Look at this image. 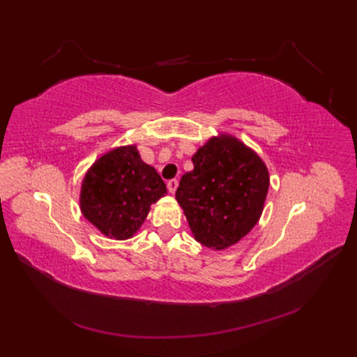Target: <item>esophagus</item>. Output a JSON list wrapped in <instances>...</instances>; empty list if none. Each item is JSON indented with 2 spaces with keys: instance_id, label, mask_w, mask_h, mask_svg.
I'll return each instance as SVG.
<instances>
[{
  "instance_id": "34e87169",
  "label": "esophagus",
  "mask_w": 357,
  "mask_h": 357,
  "mask_svg": "<svg viewBox=\"0 0 357 357\" xmlns=\"http://www.w3.org/2000/svg\"><path fill=\"white\" fill-rule=\"evenodd\" d=\"M177 186H178V181H177L176 178H172V180H169V181L167 183V188H168L169 193H174V192L177 190Z\"/></svg>"
}]
</instances>
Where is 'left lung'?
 Listing matches in <instances>:
<instances>
[{
	"label": "left lung",
	"mask_w": 357,
	"mask_h": 357,
	"mask_svg": "<svg viewBox=\"0 0 357 357\" xmlns=\"http://www.w3.org/2000/svg\"><path fill=\"white\" fill-rule=\"evenodd\" d=\"M176 198L195 235L207 247L226 248L253 229L269 188L262 159L238 139L214 137L192 158Z\"/></svg>",
	"instance_id": "left-lung-1"
}]
</instances>
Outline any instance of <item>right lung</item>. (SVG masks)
<instances>
[{"label": "right lung", "mask_w": 357, "mask_h": 357, "mask_svg": "<svg viewBox=\"0 0 357 357\" xmlns=\"http://www.w3.org/2000/svg\"><path fill=\"white\" fill-rule=\"evenodd\" d=\"M167 193L164 180L139 158L135 146L112 150L86 174L80 207L104 235L126 240L147 218L150 205Z\"/></svg>", "instance_id": "right-lung-1"}]
</instances>
